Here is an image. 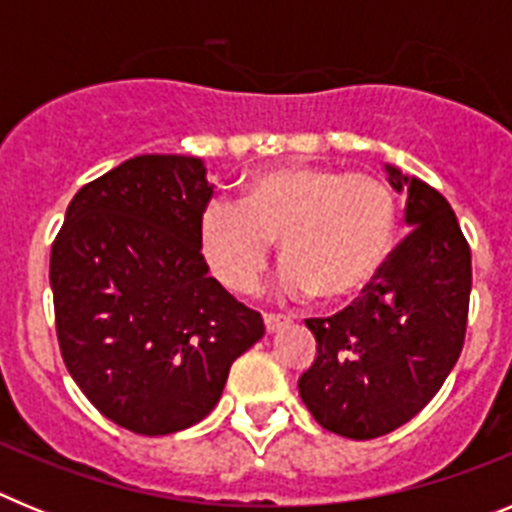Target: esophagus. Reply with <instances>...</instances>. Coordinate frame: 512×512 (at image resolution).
<instances>
[{
  "mask_svg": "<svg viewBox=\"0 0 512 512\" xmlns=\"http://www.w3.org/2000/svg\"><path fill=\"white\" fill-rule=\"evenodd\" d=\"M284 325H289L287 318H279V315H264V328L266 333H277Z\"/></svg>",
  "mask_w": 512,
  "mask_h": 512,
  "instance_id": "34e87169",
  "label": "esophagus"
}]
</instances>
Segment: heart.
Masks as SVG:
<instances>
[{
  "label": "heart",
  "instance_id": "obj_1",
  "mask_svg": "<svg viewBox=\"0 0 512 512\" xmlns=\"http://www.w3.org/2000/svg\"><path fill=\"white\" fill-rule=\"evenodd\" d=\"M395 228V194L377 176L284 164L253 174L241 205L207 202L197 235L212 274L230 292L259 284L279 241L284 297L346 305L379 279Z\"/></svg>",
  "mask_w": 512,
  "mask_h": 512
}]
</instances>
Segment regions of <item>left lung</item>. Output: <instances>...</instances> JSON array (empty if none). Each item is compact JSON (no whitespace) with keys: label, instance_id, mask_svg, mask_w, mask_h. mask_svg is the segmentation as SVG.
Segmentation results:
<instances>
[{"label":"left lung","instance_id":"8db88e82","mask_svg":"<svg viewBox=\"0 0 512 512\" xmlns=\"http://www.w3.org/2000/svg\"><path fill=\"white\" fill-rule=\"evenodd\" d=\"M387 182L405 194L410 235L392 251L364 300L307 328L318 356L297 382L325 431L377 438L433 400L464 346L472 253L443 194L397 166Z\"/></svg>","mask_w":512,"mask_h":512}]
</instances>
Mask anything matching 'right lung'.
Returning <instances> with one entry per match:
<instances>
[{
  "label": "right lung",
  "mask_w": 512,
  "mask_h": 512,
  "mask_svg": "<svg viewBox=\"0 0 512 512\" xmlns=\"http://www.w3.org/2000/svg\"><path fill=\"white\" fill-rule=\"evenodd\" d=\"M210 197L202 158L143 153L81 187L53 243L66 369L104 418L140 436L200 423L230 364L264 336L200 253Z\"/></svg>",
  "instance_id": "right-lung-1"
}]
</instances>
